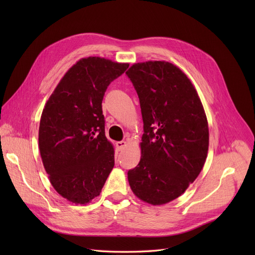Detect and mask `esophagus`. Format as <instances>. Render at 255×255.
I'll return each instance as SVG.
<instances>
[{
  "label": "esophagus",
  "mask_w": 255,
  "mask_h": 255,
  "mask_svg": "<svg viewBox=\"0 0 255 255\" xmlns=\"http://www.w3.org/2000/svg\"><path fill=\"white\" fill-rule=\"evenodd\" d=\"M126 145H127V142H126V141H124V140L116 142V146H117V149H118L119 151H122V150L125 148Z\"/></svg>",
  "instance_id": "34e87169"
}]
</instances>
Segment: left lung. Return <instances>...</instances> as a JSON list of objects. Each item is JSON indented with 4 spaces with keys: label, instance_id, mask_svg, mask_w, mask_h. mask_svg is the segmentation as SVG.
I'll use <instances>...</instances> for the list:
<instances>
[{
    "label": "left lung",
    "instance_id": "left-lung-1",
    "mask_svg": "<svg viewBox=\"0 0 255 255\" xmlns=\"http://www.w3.org/2000/svg\"><path fill=\"white\" fill-rule=\"evenodd\" d=\"M139 98L141 157L128 171L132 192L161 206L181 196L202 171L209 150L204 106L191 80L166 61L133 64L126 71Z\"/></svg>",
    "mask_w": 255,
    "mask_h": 255
}]
</instances>
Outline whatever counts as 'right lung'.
<instances>
[{
	"label": "right lung",
	"instance_id": "obj_1",
	"mask_svg": "<svg viewBox=\"0 0 255 255\" xmlns=\"http://www.w3.org/2000/svg\"><path fill=\"white\" fill-rule=\"evenodd\" d=\"M128 63L88 57L71 66L46 101L39 125V151L55 190L68 202L97 197L115 165L106 138L102 100Z\"/></svg>",
	"mask_w": 255,
	"mask_h": 255
}]
</instances>
